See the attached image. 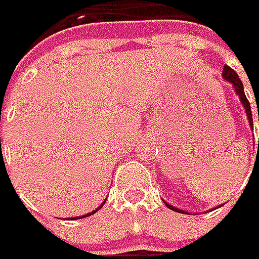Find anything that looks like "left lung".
I'll list each match as a JSON object with an SVG mask.
<instances>
[{
  "label": "left lung",
  "mask_w": 259,
  "mask_h": 259,
  "mask_svg": "<svg viewBox=\"0 0 259 259\" xmlns=\"http://www.w3.org/2000/svg\"><path fill=\"white\" fill-rule=\"evenodd\" d=\"M223 77H224V80H227V82H230V83L233 84V88H235V92L237 94V95H239L240 102H242V105H243V108H245V111H246V115H248V121H249V126H251V129H253V123H252L251 104H249V101H248L246 95H245V91H243V84H242V80L239 79V76H237V73H236L235 70L230 69L229 66H224V70H223ZM258 120H259V115H258ZM258 151H259V139H258ZM164 202H165V201H164ZM165 205L168 206L170 209L176 211V212H182V214H185V211H183V209H179V208L170 205V204H167V202H165ZM186 214H189V212H186Z\"/></svg>",
  "instance_id": "left-lung-1"
}]
</instances>
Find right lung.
<instances>
[{"label":"right lung","mask_w":259,"mask_h":259,"mask_svg":"<svg viewBox=\"0 0 259 259\" xmlns=\"http://www.w3.org/2000/svg\"><path fill=\"white\" fill-rule=\"evenodd\" d=\"M104 204H105V202H102V204H101V205H99L98 208H97V209H95V211H92V212H89V214H84V215H82V217H76V219H74V220H79V219H84V217H89V215H92V214H94V212H97V211H98V209H101V208H102V205H104Z\"/></svg>","instance_id":"right-lung-1"}]
</instances>
